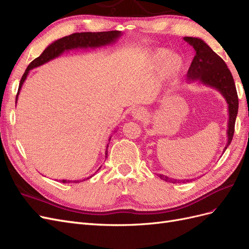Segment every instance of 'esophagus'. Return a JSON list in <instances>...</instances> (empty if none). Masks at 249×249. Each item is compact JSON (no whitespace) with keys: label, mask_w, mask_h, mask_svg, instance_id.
Returning a JSON list of instances; mask_svg holds the SVG:
<instances>
[{"label":"esophagus","mask_w":249,"mask_h":249,"mask_svg":"<svg viewBox=\"0 0 249 249\" xmlns=\"http://www.w3.org/2000/svg\"><path fill=\"white\" fill-rule=\"evenodd\" d=\"M132 116L135 118V119H142L143 117H145L146 115V112L145 110L143 108H140V107H137V108H134L131 112Z\"/></svg>","instance_id":"obj_1"}]
</instances>
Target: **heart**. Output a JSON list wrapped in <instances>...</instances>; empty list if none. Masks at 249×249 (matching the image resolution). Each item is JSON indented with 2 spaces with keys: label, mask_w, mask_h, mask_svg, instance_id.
Returning a JSON list of instances; mask_svg holds the SVG:
<instances>
[{
  "label": "heart",
  "mask_w": 249,
  "mask_h": 249,
  "mask_svg": "<svg viewBox=\"0 0 249 249\" xmlns=\"http://www.w3.org/2000/svg\"><path fill=\"white\" fill-rule=\"evenodd\" d=\"M153 62L156 66L163 64V71L167 77H177L183 69V61L178 55H169L167 50H158L153 55Z\"/></svg>",
  "instance_id": "1"
}]
</instances>
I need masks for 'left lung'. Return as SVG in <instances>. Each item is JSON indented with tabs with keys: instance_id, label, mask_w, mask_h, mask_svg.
I'll use <instances>...</instances> for the list:
<instances>
[{
	"instance_id": "obj_1",
	"label": "left lung",
	"mask_w": 249,
	"mask_h": 249,
	"mask_svg": "<svg viewBox=\"0 0 249 249\" xmlns=\"http://www.w3.org/2000/svg\"><path fill=\"white\" fill-rule=\"evenodd\" d=\"M187 41L195 50L193 61L188 70L187 78L189 82L198 81L201 84L212 87L219 91L228 103L229 122H228V143L225 145L223 153L231 144L233 131H235V123L238 114L239 101L236 90L235 82L231 76V72L228 69V65L211 49L208 44L197 37H184ZM161 179L169 183L189 182L192 179H177L170 178L164 175H158Z\"/></svg>"
}]
</instances>
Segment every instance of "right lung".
<instances>
[{"label":"right lung","instance_id":"add662e5","mask_svg":"<svg viewBox=\"0 0 249 249\" xmlns=\"http://www.w3.org/2000/svg\"><path fill=\"white\" fill-rule=\"evenodd\" d=\"M122 36V32L120 31H108V32H82V33H73L71 35L65 36L63 38H60L53 43H51L50 46L42 52V54L34 59L33 61L30 63L27 67V70L25 73L22 74V77L19 82V86H18V91L16 97V102H18V94H19V90L21 89L22 84L26 81L29 71L35 69V67H38L44 63H47L51 60L55 59L59 57L65 51H71V50H77V49H96V48H101L105 46H109V44H112L116 42V40ZM111 139V137H110ZM109 139V141H110ZM108 144L106 149L108 148ZM108 156V150H106V158ZM101 169V167L99 168ZM97 169V170H99ZM92 177V176H91ZM90 177V178H91ZM85 180V179H84ZM62 183H79V180H67V179H62Z\"/></svg>","mask_w":249,"mask_h":249}]
</instances>
